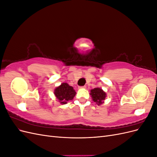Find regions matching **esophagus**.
<instances>
[{"label": "esophagus", "instance_id": "1", "mask_svg": "<svg viewBox=\"0 0 157 157\" xmlns=\"http://www.w3.org/2000/svg\"><path fill=\"white\" fill-rule=\"evenodd\" d=\"M86 86H78L79 88H86Z\"/></svg>", "mask_w": 157, "mask_h": 157}]
</instances>
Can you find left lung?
Segmentation results:
<instances>
[{"instance_id": "obj_1", "label": "left lung", "mask_w": 157, "mask_h": 157, "mask_svg": "<svg viewBox=\"0 0 157 157\" xmlns=\"http://www.w3.org/2000/svg\"><path fill=\"white\" fill-rule=\"evenodd\" d=\"M90 95L92 96L93 101L96 102L98 105H99L100 104L103 103V100L105 99L106 94L105 92L99 88H96L91 90L90 91Z\"/></svg>"}]
</instances>
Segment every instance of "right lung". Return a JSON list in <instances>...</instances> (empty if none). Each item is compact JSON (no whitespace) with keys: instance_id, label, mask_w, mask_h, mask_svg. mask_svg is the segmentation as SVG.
<instances>
[{"instance_id":"1","label":"right lung","mask_w":157,"mask_h":157,"mask_svg":"<svg viewBox=\"0 0 157 157\" xmlns=\"http://www.w3.org/2000/svg\"><path fill=\"white\" fill-rule=\"evenodd\" d=\"M54 94L60 103L66 104L69 100H71L75 97L76 92L72 86L67 83H62L59 86L55 89Z\"/></svg>"}]
</instances>
